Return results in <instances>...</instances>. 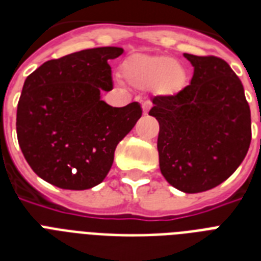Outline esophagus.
<instances>
[{"mask_svg": "<svg viewBox=\"0 0 261 261\" xmlns=\"http://www.w3.org/2000/svg\"><path fill=\"white\" fill-rule=\"evenodd\" d=\"M150 107H151V102L147 100V101H145L142 104V110H143V114H147L149 112V110H150Z\"/></svg>", "mask_w": 261, "mask_h": 261, "instance_id": "esophagus-1", "label": "esophagus"}]
</instances>
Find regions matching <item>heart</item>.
Returning a JSON list of instances; mask_svg holds the SVG:
<instances>
[{"label": "heart", "instance_id": "b5f03b06", "mask_svg": "<svg viewBox=\"0 0 261 261\" xmlns=\"http://www.w3.org/2000/svg\"><path fill=\"white\" fill-rule=\"evenodd\" d=\"M122 73L135 87L151 85V89L161 96H172L180 92L187 79L181 65L164 55H133L124 62Z\"/></svg>", "mask_w": 261, "mask_h": 261}]
</instances>
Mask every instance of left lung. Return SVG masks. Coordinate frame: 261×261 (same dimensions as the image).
Returning a JSON list of instances; mask_svg holds the SVG:
<instances>
[{"instance_id": "1", "label": "left lung", "mask_w": 261, "mask_h": 261, "mask_svg": "<svg viewBox=\"0 0 261 261\" xmlns=\"http://www.w3.org/2000/svg\"><path fill=\"white\" fill-rule=\"evenodd\" d=\"M194 66L190 85L154 96L149 111L160 123V169L174 188L196 194L225 181L251 145V110L241 80L214 55L184 54Z\"/></svg>"}]
</instances>
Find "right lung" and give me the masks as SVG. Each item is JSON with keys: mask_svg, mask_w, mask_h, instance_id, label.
I'll list each match as a JSON object with an SVG mask.
<instances>
[{"mask_svg": "<svg viewBox=\"0 0 261 261\" xmlns=\"http://www.w3.org/2000/svg\"><path fill=\"white\" fill-rule=\"evenodd\" d=\"M120 47H98L51 59L27 77L17 104L18 145L39 177L63 190H88L106 178L118 143L142 115L138 102L111 107L108 59Z\"/></svg>", "mask_w": 261, "mask_h": 261, "instance_id": "1", "label": "right lung"}]
</instances>
